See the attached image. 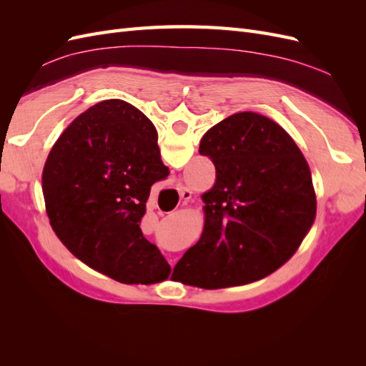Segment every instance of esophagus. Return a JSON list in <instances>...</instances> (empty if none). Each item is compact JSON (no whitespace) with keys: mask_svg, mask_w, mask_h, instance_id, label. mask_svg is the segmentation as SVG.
<instances>
[{"mask_svg":"<svg viewBox=\"0 0 366 366\" xmlns=\"http://www.w3.org/2000/svg\"><path fill=\"white\" fill-rule=\"evenodd\" d=\"M180 198H182V200H184V202H189L191 198H192V192L187 189V187H182V189H180Z\"/></svg>","mask_w":366,"mask_h":366,"instance_id":"esophagus-1","label":"esophagus"}]
</instances>
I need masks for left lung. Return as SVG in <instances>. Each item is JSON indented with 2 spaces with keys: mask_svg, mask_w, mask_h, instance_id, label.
Listing matches in <instances>:
<instances>
[{
  "mask_svg": "<svg viewBox=\"0 0 366 366\" xmlns=\"http://www.w3.org/2000/svg\"><path fill=\"white\" fill-rule=\"evenodd\" d=\"M198 151L215 164L217 180L202 195L203 234L177 262V280L214 290L265 278L293 257L315 221L305 157L276 122L252 112L221 120Z\"/></svg>",
  "mask_w": 366,
  "mask_h": 366,
  "instance_id": "1",
  "label": "left lung"
}]
</instances>
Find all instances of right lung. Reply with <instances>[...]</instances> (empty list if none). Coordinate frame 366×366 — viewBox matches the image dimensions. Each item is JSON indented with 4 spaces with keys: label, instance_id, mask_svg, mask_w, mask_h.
<instances>
[{
    "label": "right lung",
    "instance_id": "1",
    "mask_svg": "<svg viewBox=\"0 0 366 366\" xmlns=\"http://www.w3.org/2000/svg\"><path fill=\"white\" fill-rule=\"evenodd\" d=\"M157 137L136 107L109 99L65 128L42 171L54 234L82 262L124 284H156L171 273L140 229L151 186L169 175Z\"/></svg>",
    "mask_w": 366,
    "mask_h": 366
}]
</instances>
